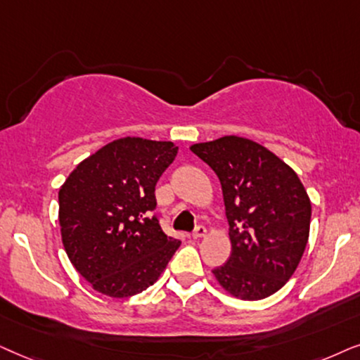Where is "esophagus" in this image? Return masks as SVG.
I'll use <instances>...</instances> for the list:
<instances>
[{
  "mask_svg": "<svg viewBox=\"0 0 360 360\" xmlns=\"http://www.w3.org/2000/svg\"><path fill=\"white\" fill-rule=\"evenodd\" d=\"M205 232H207V229H205L204 225H198V227L194 229L193 237H194V238H202V237L205 236Z\"/></svg>",
  "mask_w": 360,
  "mask_h": 360,
  "instance_id": "esophagus-1",
  "label": "esophagus"
}]
</instances>
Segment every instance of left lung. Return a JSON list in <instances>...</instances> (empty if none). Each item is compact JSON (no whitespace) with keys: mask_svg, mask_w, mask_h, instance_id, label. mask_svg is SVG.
<instances>
[{"mask_svg":"<svg viewBox=\"0 0 360 360\" xmlns=\"http://www.w3.org/2000/svg\"><path fill=\"white\" fill-rule=\"evenodd\" d=\"M191 151L222 186L232 253L212 270L236 298L255 301L290 280L309 237L311 202L291 167L265 146L240 136L198 143Z\"/></svg>","mask_w":360,"mask_h":360,"instance_id":"8db88e82","label":"left lung"}]
</instances>
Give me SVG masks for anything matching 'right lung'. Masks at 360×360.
<instances>
[{"label": "right lung", "mask_w": 360, "mask_h": 360, "mask_svg": "<svg viewBox=\"0 0 360 360\" xmlns=\"http://www.w3.org/2000/svg\"><path fill=\"white\" fill-rule=\"evenodd\" d=\"M176 155L171 141L120 138L80 162L59 189L67 257L98 293H141L179 248L151 215L158 179Z\"/></svg>", "instance_id": "add662e5"}]
</instances>
